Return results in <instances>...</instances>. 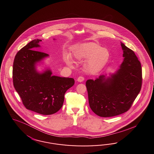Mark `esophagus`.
Wrapping results in <instances>:
<instances>
[{
    "label": "esophagus",
    "instance_id": "esophagus-1",
    "mask_svg": "<svg viewBox=\"0 0 154 154\" xmlns=\"http://www.w3.org/2000/svg\"><path fill=\"white\" fill-rule=\"evenodd\" d=\"M84 80V77H82V76H80L79 77H78V79H77V81H79V82H82Z\"/></svg>",
    "mask_w": 154,
    "mask_h": 154
}]
</instances>
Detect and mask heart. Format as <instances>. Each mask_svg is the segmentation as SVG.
Here are the masks:
<instances>
[{
  "label": "heart",
  "instance_id": "1",
  "mask_svg": "<svg viewBox=\"0 0 154 154\" xmlns=\"http://www.w3.org/2000/svg\"><path fill=\"white\" fill-rule=\"evenodd\" d=\"M73 53L78 60H87L85 68L89 73H95L104 68L110 59V52L106 48H101L98 43L88 42L75 46ZM65 61L71 65L72 62L69 56L65 58Z\"/></svg>",
  "mask_w": 154,
  "mask_h": 154
}]
</instances>
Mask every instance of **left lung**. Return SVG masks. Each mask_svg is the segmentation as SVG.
<instances>
[{
  "label": "left lung",
  "instance_id": "obj_1",
  "mask_svg": "<svg viewBox=\"0 0 154 154\" xmlns=\"http://www.w3.org/2000/svg\"><path fill=\"white\" fill-rule=\"evenodd\" d=\"M124 61L115 74L86 82L89 106L99 116L112 117L128 111L142 85V69L133 50L121 43Z\"/></svg>",
  "mask_w": 154,
  "mask_h": 154
}]
</instances>
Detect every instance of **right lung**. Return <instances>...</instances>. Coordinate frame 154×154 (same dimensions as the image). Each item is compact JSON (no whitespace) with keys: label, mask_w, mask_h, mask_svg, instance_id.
I'll return each instance as SVG.
<instances>
[{"label":"right lung","mask_w":154,"mask_h":154,"mask_svg":"<svg viewBox=\"0 0 154 154\" xmlns=\"http://www.w3.org/2000/svg\"><path fill=\"white\" fill-rule=\"evenodd\" d=\"M41 41L32 40L17 53L13 63L12 79L14 86L26 109L49 115L61 108L65 93L73 86L74 80L51 76L49 70L42 74L37 72L36 63L49 55L36 50Z\"/></svg>","instance_id":"add662e5"}]
</instances>
